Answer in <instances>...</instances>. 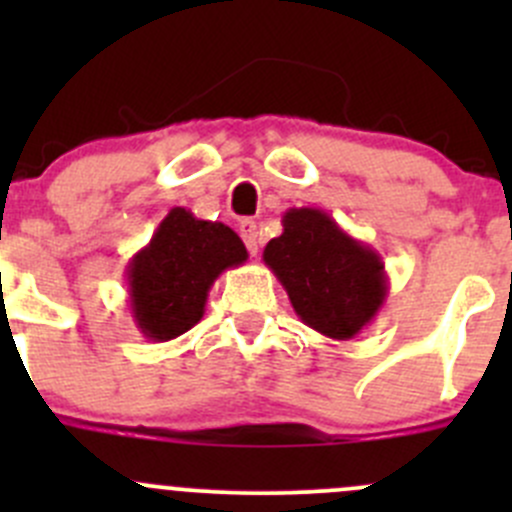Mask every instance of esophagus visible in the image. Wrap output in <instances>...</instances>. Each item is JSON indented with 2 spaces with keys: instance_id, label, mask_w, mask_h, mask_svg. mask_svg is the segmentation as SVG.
<instances>
[{
  "instance_id": "34e87169",
  "label": "esophagus",
  "mask_w": 512,
  "mask_h": 512,
  "mask_svg": "<svg viewBox=\"0 0 512 512\" xmlns=\"http://www.w3.org/2000/svg\"><path fill=\"white\" fill-rule=\"evenodd\" d=\"M240 237H242V242L247 245V250H250V255L255 257L257 250H260V232H257L255 220H242V223H240Z\"/></svg>"
}]
</instances>
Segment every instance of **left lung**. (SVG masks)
Instances as JSON below:
<instances>
[{"label":"left lung","instance_id":"obj_1","mask_svg":"<svg viewBox=\"0 0 512 512\" xmlns=\"http://www.w3.org/2000/svg\"><path fill=\"white\" fill-rule=\"evenodd\" d=\"M265 265L285 287L292 309L327 339H354L389 297L379 252L342 230L319 208H289L282 235L265 245Z\"/></svg>","mask_w":512,"mask_h":512}]
</instances>
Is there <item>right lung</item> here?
I'll list each match as a JSON object with an SVG mask.
<instances>
[{"mask_svg":"<svg viewBox=\"0 0 512 512\" xmlns=\"http://www.w3.org/2000/svg\"><path fill=\"white\" fill-rule=\"evenodd\" d=\"M245 262L247 250L232 227L173 208L126 267L128 307L138 332L151 342L185 334L203 319L215 280Z\"/></svg>","mask_w":512,"mask_h":512,"instance_id":"right-lung-1","label":"right lung"}]
</instances>
